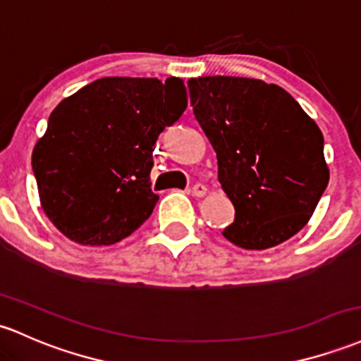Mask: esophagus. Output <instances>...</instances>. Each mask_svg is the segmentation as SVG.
I'll return each instance as SVG.
<instances>
[{
  "mask_svg": "<svg viewBox=\"0 0 361 361\" xmlns=\"http://www.w3.org/2000/svg\"><path fill=\"white\" fill-rule=\"evenodd\" d=\"M190 193H192L193 197H205L207 195V188H205V185L197 183V185H193L192 190H190Z\"/></svg>",
  "mask_w": 361,
  "mask_h": 361,
  "instance_id": "1",
  "label": "esophagus"
}]
</instances>
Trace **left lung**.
<instances>
[{
  "label": "left lung",
  "instance_id": "obj_1",
  "mask_svg": "<svg viewBox=\"0 0 361 361\" xmlns=\"http://www.w3.org/2000/svg\"><path fill=\"white\" fill-rule=\"evenodd\" d=\"M190 104L235 205L226 240L265 250L310 221L329 183L324 137L283 87L245 77L190 78Z\"/></svg>",
  "mask_w": 361,
  "mask_h": 361
}]
</instances>
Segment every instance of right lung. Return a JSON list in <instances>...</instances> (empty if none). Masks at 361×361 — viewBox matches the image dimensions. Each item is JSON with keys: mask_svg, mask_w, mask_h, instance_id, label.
Listing matches in <instances>:
<instances>
[{"mask_svg": "<svg viewBox=\"0 0 361 361\" xmlns=\"http://www.w3.org/2000/svg\"><path fill=\"white\" fill-rule=\"evenodd\" d=\"M185 108L178 77H106L63 99L32 150L51 223L90 247L114 245L140 228L159 200L150 190L152 145Z\"/></svg>", "mask_w": 361, "mask_h": 361, "instance_id": "obj_1", "label": "right lung"}]
</instances>
